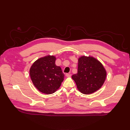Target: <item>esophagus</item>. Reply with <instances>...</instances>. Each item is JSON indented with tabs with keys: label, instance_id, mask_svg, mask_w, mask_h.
<instances>
[{
	"label": "esophagus",
	"instance_id": "esophagus-1",
	"mask_svg": "<svg viewBox=\"0 0 130 130\" xmlns=\"http://www.w3.org/2000/svg\"><path fill=\"white\" fill-rule=\"evenodd\" d=\"M66 76L67 77H70V76H71V74H68V73H66Z\"/></svg>",
	"mask_w": 130,
	"mask_h": 130
}]
</instances>
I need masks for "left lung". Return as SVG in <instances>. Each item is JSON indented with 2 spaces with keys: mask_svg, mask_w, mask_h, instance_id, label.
<instances>
[{
  "mask_svg": "<svg viewBox=\"0 0 130 130\" xmlns=\"http://www.w3.org/2000/svg\"><path fill=\"white\" fill-rule=\"evenodd\" d=\"M107 72L101 63L91 56L78 58L77 73L72 77L77 88L84 94H90L99 89L104 84Z\"/></svg>",
  "mask_w": 130,
  "mask_h": 130,
  "instance_id": "obj_1",
  "label": "left lung"
}]
</instances>
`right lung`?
Returning a JSON list of instances; mask_svg holds the SVG:
<instances>
[{"label":"right lung","instance_id":"obj_1","mask_svg":"<svg viewBox=\"0 0 130 130\" xmlns=\"http://www.w3.org/2000/svg\"><path fill=\"white\" fill-rule=\"evenodd\" d=\"M56 58L47 55L38 58L31 66L30 76L39 91L46 94L55 92L64 80V75L60 66L55 64Z\"/></svg>","mask_w":130,"mask_h":130}]
</instances>
